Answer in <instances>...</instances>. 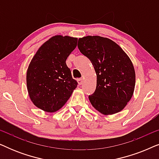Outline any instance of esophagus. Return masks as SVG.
Returning a JSON list of instances; mask_svg holds the SVG:
<instances>
[{
  "mask_svg": "<svg viewBox=\"0 0 159 159\" xmlns=\"http://www.w3.org/2000/svg\"><path fill=\"white\" fill-rule=\"evenodd\" d=\"M77 82H78V84H79L80 85H81L82 82H83V78H80V79H78Z\"/></svg>",
  "mask_w": 159,
  "mask_h": 159,
  "instance_id": "obj_1",
  "label": "esophagus"
}]
</instances>
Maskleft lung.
Listing matches in <instances>:
<instances>
[{
  "label": "left lung",
  "mask_w": 159,
  "mask_h": 159,
  "mask_svg": "<svg viewBox=\"0 0 159 159\" xmlns=\"http://www.w3.org/2000/svg\"><path fill=\"white\" fill-rule=\"evenodd\" d=\"M77 47L94 66L96 89L89 95L91 104L103 115L121 111L132 98L135 71L127 53L114 41L101 36L80 38Z\"/></svg>",
  "instance_id": "8db88e82"
}]
</instances>
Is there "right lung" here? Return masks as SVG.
<instances>
[{
    "instance_id": "add662e5",
    "label": "right lung",
    "mask_w": 159,
    "mask_h": 159,
    "mask_svg": "<svg viewBox=\"0 0 159 159\" xmlns=\"http://www.w3.org/2000/svg\"><path fill=\"white\" fill-rule=\"evenodd\" d=\"M77 38L55 35L43 43L30 61L27 71L30 98L45 112L61 109L77 88L66 60L75 49Z\"/></svg>"
}]
</instances>
